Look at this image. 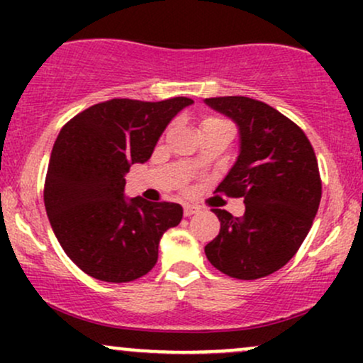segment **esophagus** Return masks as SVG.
Wrapping results in <instances>:
<instances>
[{
	"mask_svg": "<svg viewBox=\"0 0 363 363\" xmlns=\"http://www.w3.org/2000/svg\"><path fill=\"white\" fill-rule=\"evenodd\" d=\"M198 208L193 206V205H184V216H191L194 213H198Z\"/></svg>",
	"mask_w": 363,
	"mask_h": 363,
	"instance_id": "obj_1",
	"label": "esophagus"
}]
</instances>
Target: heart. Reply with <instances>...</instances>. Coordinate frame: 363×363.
I'll list each match as a JSON object with an SVG mask.
<instances>
[{"instance_id": "1", "label": "heart", "mask_w": 363, "mask_h": 363, "mask_svg": "<svg viewBox=\"0 0 363 363\" xmlns=\"http://www.w3.org/2000/svg\"><path fill=\"white\" fill-rule=\"evenodd\" d=\"M206 128H230L232 129V126L227 123V121L220 118H208L203 121L201 129H206Z\"/></svg>"}]
</instances>
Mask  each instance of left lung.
Listing matches in <instances>:
<instances>
[{
	"label": "left lung",
	"mask_w": 363,
	"mask_h": 363,
	"mask_svg": "<svg viewBox=\"0 0 363 363\" xmlns=\"http://www.w3.org/2000/svg\"><path fill=\"white\" fill-rule=\"evenodd\" d=\"M239 128V157L216 193L244 198V216L213 208L218 235L205 254L237 280L268 277L289 262L309 234L320 201L314 148L294 121L249 97L205 99Z\"/></svg>",
	"instance_id": "1"
}]
</instances>
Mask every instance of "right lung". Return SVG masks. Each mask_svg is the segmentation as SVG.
Returning a JSON list of instances; mask_svg holds the SVG:
<instances>
[{
	"label": "right lung",
	"instance_id": "1",
	"mask_svg": "<svg viewBox=\"0 0 363 363\" xmlns=\"http://www.w3.org/2000/svg\"><path fill=\"white\" fill-rule=\"evenodd\" d=\"M193 101L112 99L62 126L54 141L44 205L62 251L97 280L126 283L147 274L158 242L182 220L177 203L124 196L133 164L152 157L167 124Z\"/></svg>",
	"mask_w": 363,
	"mask_h": 363
}]
</instances>
